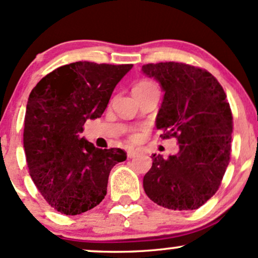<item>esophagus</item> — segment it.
Returning <instances> with one entry per match:
<instances>
[{"mask_svg": "<svg viewBox=\"0 0 258 258\" xmlns=\"http://www.w3.org/2000/svg\"><path fill=\"white\" fill-rule=\"evenodd\" d=\"M136 155H137V150H135V149H128V150H127V158H128V159L135 158Z\"/></svg>", "mask_w": 258, "mask_h": 258, "instance_id": "1", "label": "esophagus"}]
</instances>
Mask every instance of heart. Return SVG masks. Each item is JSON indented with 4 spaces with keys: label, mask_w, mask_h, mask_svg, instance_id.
Wrapping results in <instances>:
<instances>
[{
    "label": "heart",
    "mask_w": 258,
    "mask_h": 258,
    "mask_svg": "<svg viewBox=\"0 0 258 258\" xmlns=\"http://www.w3.org/2000/svg\"><path fill=\"white\" fill-rule=\"evenodd\" d=\"M152 86H154L153 82H150V81H141V82H138V84L136 85L135 87H133V91L143 90V88L152 87ZM138 138H139V135H138V133H133V135L131 136V139H133V141H137Z\"/></svg>",
    "instance_id": "b5f03b06"
}]
</instances>
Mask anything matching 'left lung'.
<instances>
[{
    "instance_id": "obj_1",
    "label": "left lung",
    "mask_w": 258,
    "mask_h": 258,
    "mask_svg": "<svg viewBox=\"0 0 258 258\" xmlns=\"http://www.w3.org/2000/svg\"><path fill=\"white\" fill-rule=\"evenodd\" d=\"M142 72L165 92L156 116L160 137L179 144L168 159L153 154L144 191L166 209H199L218 190L230 160L233 116L226 93L212 74L193 65L146 64Z\"/></svg>"
}]
</instances>
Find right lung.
Returning a JSON list of instances; mask_svg holds the SVG:
<instances>
[{
	"mask_svg": "<svg viewBox=\"0 0 258 258\" xmlns=\"http://www.w3.org/2000/svg\"><path fill=\"white\" fill-rule=\"evenodd\" d=\"M132 67L76 61L32 88L23 135L26 162L38 191L60 214L75 216L99 205L111 168L127 158L120 148L99 149L80 133L86 120L102 116Z\"/></svg>",
	"mask_w": 258,
	"mask_h": 258,
	"instance_id": "add662e5",
	"label": "right lung"
}]
</instances>
